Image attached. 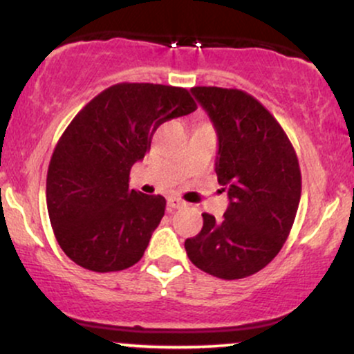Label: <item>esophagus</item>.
<instances>
[{"instance_id": "34e87169", "label": "esophagus", "mask_w": 354, "mask_h": 354, "mask_svg": "<svg viewBox=\"0 0 354 354\" xmlns=\"http://www.w3.org/2000/svg\"><path fill=\"white\" fill-rule=\"evenodd\" d=\"M183 206H186V203L180 200V198H176V196L168 198V208L169 209H180V208H183Z\"/></svg>"}]
</instances>
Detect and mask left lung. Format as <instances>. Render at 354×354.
Returning <instances> with one entry per match:
<instances>
[{
  "mask_svg": "<svg viewBox=\"0 0 354 354\" xmlns=\"http://www.w3.org/2000/svg\"><path fill=\"white\" fill-rule=\"evenodd\" d=\"M191 93L218 133V183L230 205L221 221L203 213V228L185 241L194 266L221 279L263 270L279 253L293 226L301 171L281 124L241 89L194 86Z\"/></svg>",
  "mask_w": 354,
  "mask_h": 354,
  "instance_id": "obj_1",
  "label": "left lung"
}]
</instances>
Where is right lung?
Returning a JSON list of instances; mask_svg holds the SVG:
<instances>
[{
  "mask_svg": "<svg viewBox=\"0 0 354 354\" xmlns=\"http://www.w3.org/2000/svg\"><path fill=\"white\" fill-rule=\"evenodd\" d=\"M196 108L185 88L118 83L73 118L53 151L46 205L61 250L76 265L109 273L143 258L166 200L129 189V171L158 126Z\"/></svg>",
  "mask_w": 354,
  "mask_h": 354,
  "instance_id": "right-lung-1",
  "label": "right lung"
}]
</instances>
